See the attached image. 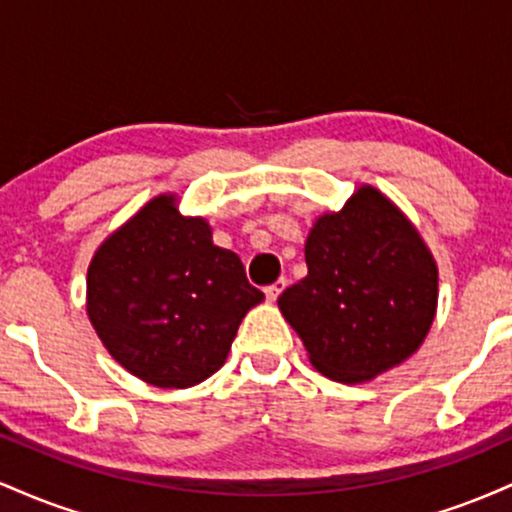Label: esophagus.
Here are the masks:
<instances>
[{"instance_id": "obj_1", "label": "esophagus", "mask_w": 512, "mask_h": 512, "mask_svg": "<svg viewBox=\"0 0 512 512\" xmlns=\"http://www.w3.org/2000/svg\"><path fill=\"white\" fill-rule=\"evenodd\" d=\"M286 289V279L284 276H281V279H276L274 284H269L267 289H264V293H267V298L269 301H276V298H279V293Z\"/></svg>"}]
</instances>
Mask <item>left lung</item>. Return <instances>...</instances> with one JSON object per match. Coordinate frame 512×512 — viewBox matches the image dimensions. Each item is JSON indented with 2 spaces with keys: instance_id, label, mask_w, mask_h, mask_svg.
<instances>
[{
  "instance_id": "8db88e82",
  "label": "left lung",
  "mask_w": 512,
  "mask_h": 512,
  "mask_svg": "<svg viewBox=\"0 0 512 512\" xmlns=\"http://www.w3.org/2000/svg\"><path fill=\"white\" fill-rule=\"evenodd\" d=\"M308 274L279 308L327 378L361 383L419 349L438 303V269L390 199L361 187L339 214L315 221Z\"/></svg>"
}]
</instances>
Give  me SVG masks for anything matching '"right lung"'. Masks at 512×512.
<instances>
[{
	"label": "right lung",
	"instance_id": "1",
	"mask_svg": "<svg viewBox=\"0 0 512 512\" xmlns=\"http://www.w3.org/2000/svg\"><path fill=\"white\" fill-rule=\"evenodd\" d=\"M88 317L105 349L156 387H192L223 366L245 313L264 298L204 219L161 195L115 231L88 267Z\"/></svg>",
	"mask_w": 512,
	"mask_h": 512
}]
</instances>
